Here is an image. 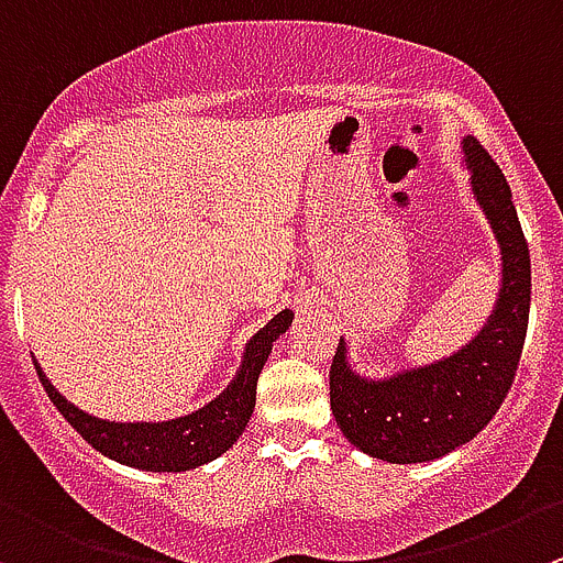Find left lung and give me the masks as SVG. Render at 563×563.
<instances>
[{
  "instance_id": "obj_1",
  "label": "left lung",
  "mask_w": 563,
  "mask_h": 563,
  "mask_svg": "<svg viewBox=\"0 0 563 563\" xmlns=\"http://www.w3.org/2000/svg\"><path fill=\"white\" fill-rule=\"evenodd\" d=\"M475 201L484 207L503 254L497 309L478 336L437 365L387 382L358 378L340 340L329 371L331 411L358 451L389 464L433 462L470 442L497 415L517 376L531 312V256L511 187L484 146L464 137Z\"/></svg>"
}]
</instances>
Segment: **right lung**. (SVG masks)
Wrapping results in <instances>:
<instances>
[{"label":"right lung","instance_id":"add662e5","mask_svg":"<svg viewBox=\"0 0 563 563\" xmlns=\"http://www.w3.org/2000/svg\"><path fill=\"white\" fill-rule=\"evenodd\" d=\"M292 323V312L285 309L278 312L265 329L254 334L243 356L238 378L223 395H218L210 406L198 409L196 415L179 417V420L165 422H110L99 417L85 415L74 404H68L60 393L49 384L44 371H35L52 404L60 409V415L77 428L79 437L96 448L104 456L126 464V467L148 470V473H181V470L201 467L212 462L221 453L238 442L240 433L245 431L254 411L256 400V378L267 362L273 342L278 334H285L287 325Z\"/></svg>","mask_w":563,"mask_h":563}]
</instances>
